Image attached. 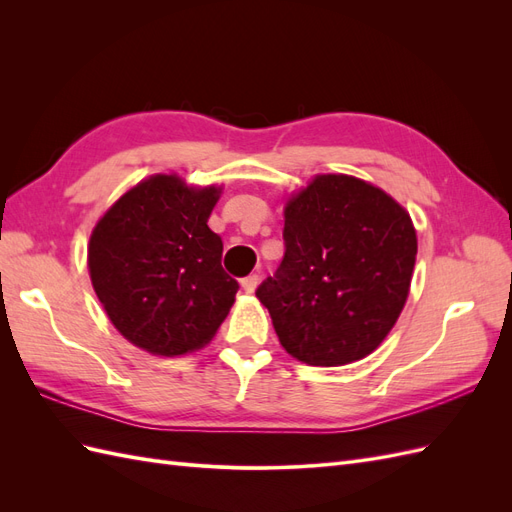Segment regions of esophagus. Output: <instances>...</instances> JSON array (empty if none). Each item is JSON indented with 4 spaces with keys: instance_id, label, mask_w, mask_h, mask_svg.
Listing matches in <instances>:
<instances>
[{
    "instance_id": "34e87169",
    "label": "esophagus",
    "mask_w": 512,
    "mask_h": 512,
    "mask_svg": "<svg viewBox=\"0 0 512 512\" xmlns=\"http://www.w3.org/2000/svg\"><path fill=\"white\" fill-rule=\"evenodd\" d=\"M241 288H243L247 294H252V292L258 288V275H247V277H243V280H241Z\"/></svg>"
}]
</instances>
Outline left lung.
I'll return each mask as SVG.
<instances>
[{"label":"left lung","mask_w":512,"mask_h":512,"mask_svg":"<svg viewBox=\"0 0 512 512\" xmlns=\"http://www.w3.org/2000/svg\"><path fill=\"white\" fill-rule=\"evenodd\" d=\"M286 254L256 290L294 359L337 367L374 352L404 309L416 230L410 213L378 185L316 175L284 205Z\"/></svg>","instance_id":"obj_1"}]
</instances>
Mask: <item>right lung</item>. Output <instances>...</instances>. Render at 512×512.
Segmentation results:
<instances>
[{"label":"right lung","mask_w":512,"mask_h":512,"mask_svg":"<svg viewBox=\"0 0 512 512\" xmlns=\"http://www.w3.org/2000/svg\"><path fill=\"white\" fill-rule=\"evenodd\" d=\"M224 185L158 173L121 194L91 230V286L113 327L156 356L205 348L239 284L222 269V239L207 226Z\"/></svg>","instance_id":"right-lung-1"}]
</instances>
